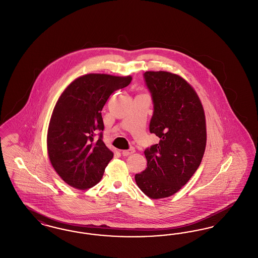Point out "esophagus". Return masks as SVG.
<instances>
[{"label":"esophagus","mask_w":258,"mask_h":258,"mask_svg":"<svg viewBox=\"0 0 258 258\" xmlns=\"http://www.w3.org/2000/svg\"><path fill=\"white\" fill-rule=\"evenodd\" d=\"M135 152V148H131L128 150H123V151H122V155H123V157H127V156L134 154Z\"/></svg>","instance_id":"esophagus-1"}]
</instances>
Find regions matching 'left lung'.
<instances>
[{
    "mask_svg": "<svg viewBox=\"0 0 258 258\" xmlns=\"http://www.w3.org/2000/svg\"><path fill=\"white\" fill-rule=\"evenodd\" d=\"M154 114L150 132L159 144L145 150L147 167L135 175L138 187L152 199L175 195L199 167L206 141V118L196 90L182 76L169 72H146Z\"/></svg>",
    "mask_w": 258,
    "mask_h": 258,
    "instance_id": "obj_1",
    "label": "left lung"
}]
</instances>
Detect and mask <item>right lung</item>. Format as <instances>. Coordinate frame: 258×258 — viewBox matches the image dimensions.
Instances as JSON below:
<instances>
[{"label": "right lung", "instance_id": "obj_1", "mask_svg": "<svg viewBox=\"0 0 258 258\" xmlns=\"http://www.w3.org/2000/svg\"><path fill=\"white\" fill-rule=\"evenodd\" d=\"M133 77L89 74L63 90L50 118L47 153L57 174L77 189H88L101 180L113 152L102 141L101 110L114 91L127 86Z\"/></svg>", "mask_w": 258, "mask_h": 258}]
</instances>
